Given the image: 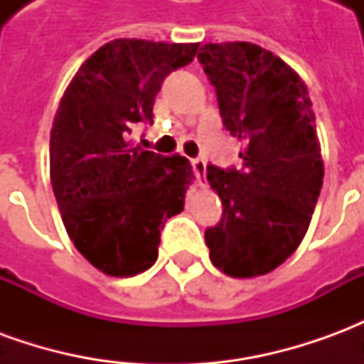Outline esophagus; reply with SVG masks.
<instances>
[{"mask_svg":"<svg viewBox=\"0 0 364 364\" xmlns=\"http://www.w3.org/2000/svg\"><path fill=\"white\" fill-rule=\"evenodd\" d=\"M193 169H195V175H197L198 185L205 187V175H206V161L203 158L193 159Z\"/></svg>","mask_w":364,"mask_h":364,"instance_id":"obj_1","label":"esophagus"}]
</instances>
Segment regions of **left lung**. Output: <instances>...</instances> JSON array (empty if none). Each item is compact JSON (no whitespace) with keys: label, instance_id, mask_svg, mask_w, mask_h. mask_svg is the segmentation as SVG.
<instances>
[{"label":"left lung","instance_id":"8db88e82","mask_svg":"<svg viewBox=\"0 0 364 364\" xmlns=\"http://www.w3.org/2000/svg\"><path fill=\"white\" fill-rule=\"evenodd\" d=\"M197 58L244 161L242 169L206 167L224 206L205 232L210 261L230 277H259L296 252L320 197L312 101L296 72L257 44L208 43Z\"/></svg>","mask_w":364,"mask_h":364}]
</instances>
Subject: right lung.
<instances>
[{"label": "right lung", "mask_w": 364, "mask_h": 364, "mask_svg": "<svg viewBox=\"0 0 364 364\" xmlns=\"http://www.w3.org/2000/svg\"><path fill=\"white\" fill-rule=\"evenodd\" d=\"M195 44L117 38L85 60L60 101L50 132V181L77 252L111 277L158 259L161 228L185 206L193 179L181 156L132 148L128 134L154 119L167 75L193 62Z\"/></svg>", "instance_id": "right-lung-1"}]
</instances>
